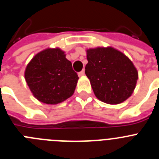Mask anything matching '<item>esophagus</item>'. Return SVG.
Segmentation results:
<instances>
[{
  "label": "esophagus",
  "instance_id": "1",
  "mask_svg": "<svg viewBox=\"0 0 159 159\" xmlns=\"http://www.w3.org/2000/svg\"><path fill=\"white\" fill-rule=\"evenodd\" d=\"M78 75L79 76H83V75H85V71H84V70H82V71H80V72L78 73Z\"/></svg>",
  "mask_w": 159,
  "mask_h": 159
}]
</instances>
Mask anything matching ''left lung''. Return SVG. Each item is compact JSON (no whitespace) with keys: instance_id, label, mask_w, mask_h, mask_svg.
Returning a JSON list of instances; mask_svg holds the SVG:
<instances>
[{"instance_id":"1","label":"left lung","mask_w":159,"mask_h":159,"mask_svg":"<svg viewBox=\"0 0 159 159\" xmlns=\"http://www.w3.org/2000/svg\"><path fill=\"white\" fill-rule=\"evenodd\" d=\"M85 73L95 96L109 104H119L133 93L138 80L134 64L113 48L87 50Z\"/></svg>"}]
</instances>
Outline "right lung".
<instances>
[{"label": "right lung", "mask_w": 159, "mask_h": 159, "mask_svg": "<svg viewBox=\"0 0 159 159\" xmlns=\"http://www.w3.org/2000/svg\"><path fill=\"white\" fill-rule=\"evenodd\" d=\"M33 95L47 104H57L73 95L78 75L60 48H48L35 56L25 73Z\"/></svg>", "instance_id": "right-lung-1"}]
</instances>
